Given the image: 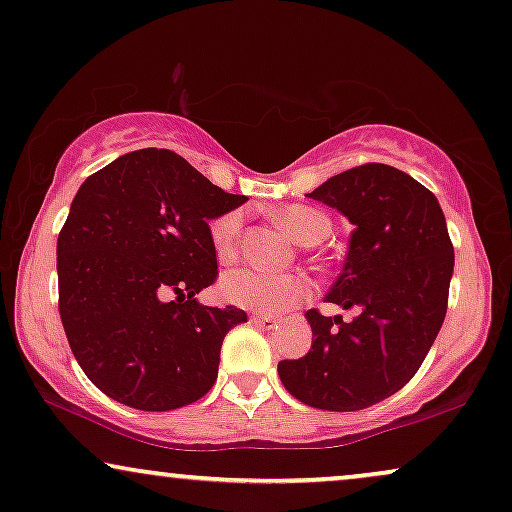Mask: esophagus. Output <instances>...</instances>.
<instances>
[{
	"instance_id": "1",
	"label": "esophagus",
	"mask_w": 512,
	"mask_h": 512,
	"mask_svg": "<svg viewBox=\"0 0 512 512\" xmlns=\"http://www.w3.org/2000/svg\"><path fill=\"white\" fill-rule=\"evenodd\" d=\"M251 322H254L256 327L265 329V331L277 329V320H275V317H270V315H251Z\"/></svg>"
}]
</instances>
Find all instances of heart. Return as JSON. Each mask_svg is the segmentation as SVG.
<instances>
[{"label":"heart","instance_id":"obj_1","mask_svg":"<svg viewBox=\"0 0 512 512\" xmlns=\"http://www.w3.org/2000/svg\"><path fill=\"white\" fill-rule=\"evenodd\" d=\"M282 228L301 244H320L331 232V221L320 211L305 204H291L277 211ZM244 216L242 211H228L211 223V244L221 261H232L240 247ZM310 284L298 275H268V272L242 268L228 272L221 282V296L225 301L254 310L263 315H282L310 298Z\"/></svg>","mask_w":512,"mask_h":512}]
</instances>
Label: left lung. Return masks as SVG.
<instances>
[{"mask_svg":"<svg viewBox=\"0 0 512 512\" xmlns=\"http://www.w3.org/2000/svg\"><path fill=\"white\" fill-rule=\"evenodd\" d=\"M308 197L355 225L327 301L357 315L308 310L313 348L277 374L308 407L360 411L407 386L426 360L447 315L454 244L433 192L388 164L343 171Z\"/></svg>","mask_w":512,"mask_h":512,"instance_id":"1","label":"left lung"}]
</instances>
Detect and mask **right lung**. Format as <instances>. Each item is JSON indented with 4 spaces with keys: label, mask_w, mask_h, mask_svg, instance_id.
<instances>
[{
    "label": "right lung",
    "mask_w": 512,
    "mask_h": 512,
    "mask_svg": "<svg viewBox=\"0 0 512 512\" xmlns=\"http://www.w3.org/2000/svg\"><path fill=\"white\" fill-rule=\"evenodd\" d=\"M244 202L157 148L117 157L82 183L58 235V313L98 390L143 411L209 393L223 338L247 313L195 294L218 275L209 221Z\"/></svg>",
    "instance_id": "add662e5"
}]
</instances>
